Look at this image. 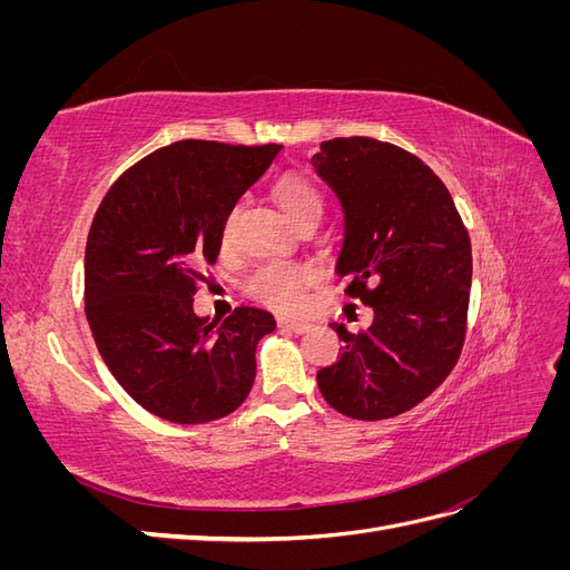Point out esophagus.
<instances>
[{"mask_svg": "<svg viewBox=\"0 0 570 570\" xmlns=\"http://www.w3.org/2000/svg\"><path fill=\"white\" fill-rule=\"evenodd\" d=\"M281 327H285V331H289V333H297V335H302V333H308V331H312V323L297 321V318H283V321H281Z\"/></svg>", "mask_w": 570, "mask_h": 570, "instance_id": "34e87169", "label": "esophagus"}]
</instances>
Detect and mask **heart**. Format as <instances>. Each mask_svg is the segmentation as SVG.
Here are the masks:
<instances>
[{"label":"heart","mask_w":570,"mask_h":570,"mask_svg":"<svg viewBox=\"0 0 570 570\" xmlns=\"http://www.w3.org/2000/svg\"><path fill=\"white\" fill-rule=\"evenodd\" d=\"M275 202L281 204L285 216L304 226L308 220H321L323 216V195L316 187L314 180H308L302 174H287L283 176L273 187ZM220 247L230 249L233 247V216L226 218L220 228ZM316 283V273L302 266V264H285V262H273L258 268L249 283L247 289L249 295L258 302H264L273 308H295L304 292Z\"/></svg>","instance_id":"1"}]
</instances>
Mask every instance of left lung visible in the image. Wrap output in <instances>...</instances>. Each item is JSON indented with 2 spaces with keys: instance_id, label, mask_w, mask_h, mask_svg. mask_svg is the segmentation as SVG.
Listing matches in <instances>:
<instances>
[{
  "instance_id": "8db88e82",
  "label": "left lung",
  "mask_w": 570,
  "mask_h": 570,
  "mask_svg": "<svg viewBox=\"0 0 570 570\" xmlns=\"http://www.w3.org/2000/svg\"><path fill=\"white\" fill-rule=\"evenodd\" d=\"M344 216L335 264L373 308L364 333L333 323L344 350L316 373L342 416L383 421L423 402L463 347L471 239L444 183L419 157L373 137H335L312 159Z\"/></svg>"
}]
</instances>
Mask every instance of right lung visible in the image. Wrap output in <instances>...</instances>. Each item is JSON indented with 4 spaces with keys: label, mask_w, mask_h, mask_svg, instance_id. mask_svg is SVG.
Segmentation results:
<instances>
[{
    "label": "right lung",
    "mask_w": 570,
    "mask_h": 570,
    "mask_svg": "<svg viewBox=\"0 0 570 570\" xmlns=\"http://www.w3.org/2000/svg\"><path fill=\"white\" fill-rule=\"evenodd\" d=\"M281 151L180 140L130 166L101 199L85 247V316L111 375L154 416L180 425L228 416L247 400L256 344L273 314H195L199 268L220 228Z\"/></svg>",
    "instance_id": "add662e5"
}]
</instances>
